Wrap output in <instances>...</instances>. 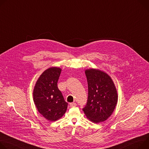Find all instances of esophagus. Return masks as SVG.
Returning a JSON list of instances; mask_svg holds the SVG:
<instances>
[{"label": "esophagus", "mask_w": 149, "mask_h": 149, "mask_svg": "<svg viewBox=\"0 0 149 149\" xmlns=\"http://www.w3.org/2000/svg\"><path fill=\"white\" fill-rule=\"evenodd\" d=\"M70 106H71V107H75V106H77V104H76L75 102H73V103H71L70 104Z\"/></svg>", "instance_id": "obj_1"}]
</instances>
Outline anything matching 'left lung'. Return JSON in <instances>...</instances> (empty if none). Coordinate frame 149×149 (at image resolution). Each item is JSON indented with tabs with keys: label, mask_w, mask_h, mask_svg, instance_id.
Segmentation results:
<instances>
[{
	"label": "left lung",
	"mask_w": 149,
	"mask_h": 149,
	"mask_svg": "<svg viewBox=\"0 0 149 149\" xmlns=\"http://www.w3.org/2000/svg\"><path fill=\"white\" fill-rule=\"evenodd\" d=\"M88 83V99L83 109L94 123L103 122L113 113L118 102V93L112 78L99 70L85 71Z\"/></svg>",
	"instance_id": "obj_1"
}]
</instances>
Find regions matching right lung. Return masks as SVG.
<instances>
[{
  "instance_id": "1",
  "label": "right lung",
  "mask_w": 149,
  "mask_h": 149,
  "mask_svg": "<svg viewBox=\"0 0 149 149\" xmlns=\"http://www.w3.org/2000/svg\"><path fill=\"white\" fill-rule=\"evenodd\" d=\"M60 68L45 70L37 79L33 90V100L38 112L46 119L55 121L66 112L68 103L58 87Z\"/></svg>"
}]
</instances>
